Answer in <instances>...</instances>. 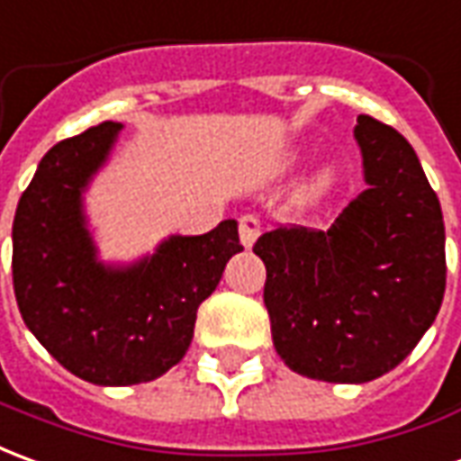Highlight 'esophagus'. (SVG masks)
Returning a JSON list of instances; mask_svg holds the SVG:
<instances>
[{"label":"esophagus","mask_w":461,"mask_h":461,"mask_svg":"<svg viewBox=\"0 0 461 461\" xmlns=\"http://www.w3.org/2000/svg\"><path fill=\"white\" fill-rule=\"evenodd\" d=\"M238 233H240V243L246 248H253V243L260 236V221L256 215H240L238 221Z\"/></svg>","instance_id":"1"}]
</instances>
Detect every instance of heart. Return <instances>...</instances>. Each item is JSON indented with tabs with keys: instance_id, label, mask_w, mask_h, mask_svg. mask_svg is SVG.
I'll return each instance as SVG.
<instances>
[{
	"instance_id": "b5f03b06",
	"label": "heart",
	"mask_w": 461,
	"mask_h": 461,
	"mask_svg": "<svg viewBox=\"0 0 461 461\" xmlns=\"http://www.w3.org/2000/svg\"><path fill=\"white\" fill-rule=\"evenodd\" d=\"M332 181H335V173H332V168L330 166H320L318 171L312 173L308 178V184H305V195H310V198H318V195H322L325 191H328L330 185H332Z\"/></svg>"
}]
</instances>
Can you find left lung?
I'll list each match as a JSON object with an SVG mask.
<instances>
[{
	"label": "left lung",
	"instance_id": "left-lung-1",
	"mask_svg": "<svg viewBox=\"0 0 461 461\" xmlns=\"http://www.w3.org/2000/svg\"><path fill=\"white\" fill-rule=\"evenodd\" d=\"M367 188L328 230L276 228L253 253L280 360L310 380L362 384L414 350L445 298L439 198L402 133L357 116Z\"/></svg>",
	"mask_w": 461,
	"mask_h": 461
}]
</instances>
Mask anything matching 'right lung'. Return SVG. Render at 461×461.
<instances>
[{
  "instance_id": "1",
  "label": "right lung",
  "mask_w": 461,
  "mask_h": 461,
  "mask_svg": "<svg viewBox=\"0 0 461 461\" xmlns=\"http://www.w3.org/2000/svg\"><path fill=\"white\" fill-rule=\"evenodd\" d=\"M121 123L57 143L19 198L12 276L19 312L71 375L101 387L151 382L184 360L195 310L243 250L228 218L203 236H168L151 256L104 263L84 194L106 166Z\"/></svg>"
}]
</instances>
